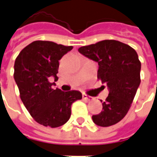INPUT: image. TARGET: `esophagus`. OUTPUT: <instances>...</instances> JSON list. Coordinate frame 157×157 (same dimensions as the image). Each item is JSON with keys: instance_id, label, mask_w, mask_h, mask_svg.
Here are the masks:
<instances>
[{"instance_id": "obj_1", "label": "esophagus", "mask_w": 157, "mask_h": 157, "mask_svg": "<svg viewBox=\"0 0 157 157\" xmlns=\"http://www.w3.org/2000/svg\"><path fill=\"white\" fill-rule=\"evenodd\" d=\"M82 98H83L84 99H86V100H87V101H92V99H93V98H92V97H90V96L86 95V94H83V95H82Z\"/></svg>"}]
</instances>
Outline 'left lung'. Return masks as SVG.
<instances>
[{
	"instance_id": "obj_1",
	"label": "left lung",
	"mask_w": 157,
	"mask_h": 157,
	"mask_svg": "<svg viewBox=\"0 0 157 157\" xmlns=\"http://www.w3.org/2000/svg\"><path fill=\"white\" fill-rule=\"evenodd\" d=\"M80 54L98 64V78L105 83L109 96L102 111L92 116V121L108 127L124 118L140 84L141 64L137 53L128 44L116 40H102L78 48Z\"/></svg>"
}]
</instances>
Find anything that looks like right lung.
<instances>
[{"mask_svg": "<svg viewBox=\"0 0 157 157\" xmlns=\"http://www.w3.org/2000/svg\"><path fill=\"white\" fill-rule=\"evenodd\" d=\"M72 46L50 41H34L20 52L14 64V79L20 98L36 122L51 128L68 121L71 104L82 98L79 91L63 92L53 89L58 80L59 60L71 51Z\"/></svg>", "mask_w": 157, "mask_h": 157, "instance_id": "right-lung-1", "label": "right lung"}]
</instances>
